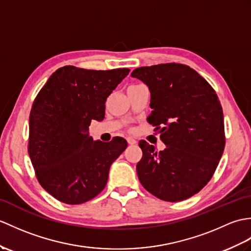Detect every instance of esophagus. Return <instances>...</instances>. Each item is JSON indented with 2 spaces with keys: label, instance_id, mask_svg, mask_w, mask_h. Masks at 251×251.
<instances>
[{
  "label": "esophagus",
  "instance_id": "esophagus-1",
  "mask_svg": "<svg viewBox=\"0 0 251 251\" xmlns=\"http://www.w3.org/2000/svg\"><path fill=\"white\" fill-rule=\"evenodd\" d=\"M127 142H128V144H130V145H133V144H136L137 143V141L133 138H130V137H128L127 139Z\"/></svg>",
  "mask_w": 251,
  "mask_h": 251
}]
</instances>
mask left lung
<instances>
[{
	"label": "left lung",
	"instance_id": "1",
	"mask_svg": "<svg viewBox=\"0 0 251 251\" xmlns=\"http://www.w3.org/2000/svg\"><path fill=\"white\" fill-rule=\"evenodd\" d=\"M151 91L148 122L160 132L164 151L144 140L137 164L140 183L160 200L179 202L211 180L223 156L224 113L216 92L195 69L179 63L136 68Z\"/></svg>",
	"mask_w": 251,
	"mask_h": 251
}]
</instances>
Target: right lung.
<instances>
[{"instance_id": "right-lung-1", "label": "right lung", "mask_w": 251, "mask_h": 251, "mask_svg": "<svg viewBox=\"0 0 251 251\" xmlns=\"http://www.w3.org/2000/svg\"><path fill=\"white\" fill-rule=\"evenodd\" d=\"M129 71L64 66L34 99L27 152L39 184L56 200L81 204L106 186L110 167L127 141H93L89 126L92 120H103L104 102Z\"/></svg>"}]
</instances>
